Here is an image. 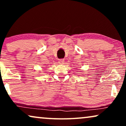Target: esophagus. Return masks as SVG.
<instances>
[{
	"label": "esophagus",
	"mask_w": 126,
	"mask_h": 126,
	"mask_svg": "<svg viewBox=\"0 0 126 126\" xmlns=\"http://www.w3.org/2000/svg\"><path fill=\"white\" fill-rule=\"evenodd\" d=\"M64 62V59H59V63L60 64H63Z\"/></svg>",
	"instance_id": "1"
}]
</instances>
